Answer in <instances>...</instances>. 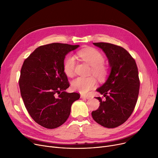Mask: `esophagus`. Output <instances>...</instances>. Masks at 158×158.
<instances>
[{
	"label": "esophagus",
	"mask_w": 158,
	"mask_h": 158,
	"mask_svg": "<svg viewBox=\"0 0 158 158\" xmlns=\"http://www.w3.org/2000/svg\"><path fill=\"white\" fill-rule=\"evenodd\" d=\"M81 98H85V99H89V96H86V95H81Z\"/></svg>",
	"instance_id": "obj_1"
}]
</instances>
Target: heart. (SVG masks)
Wrapping results in <instances>:
<instances>
[{
	"instance_id": "b5f03b06",
	"label": "heart",
	"mask_w": 158,
	"mask_h": 158,
	"mask_svg": "<svg viewBox=\"0 0 158 158\" xmlns=\"http://www.w3.org/2000/svg\"><path fill=\"white\" fill-rule=\"evenodd\" d=\"M80 59L92 66L91 73L97 79L103 80L107 76L108 70L104 63V57L103 55L95 48H88L81 50L77 53ZM76 61L73 56H69L63 64V70L68 77H72L75 74ZM97 85V81L94 77H77L72 81V88L82 94H87Z\"/></svg>"
}]
</instances>
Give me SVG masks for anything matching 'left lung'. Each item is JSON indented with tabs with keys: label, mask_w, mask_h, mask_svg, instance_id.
Listing matches in <instances>:
<instances>
[{
	"label": "left lung",
	"mask_w": 158,
	"mask_h": 158,
	"mask_svg": "<svg viewBox=\"0 0 158 158\" xmlns=\"http://www.w3.org/2000/svg\"><path fill=\"white\" fill-rule=\"evenodd\" d=\"M101 48L111 68L106 81L97 89L106 98L92 111L94 120L107 128L117 127L125 122L135 107L139 89L138 70L135 60L125 48L109 43H94Z\"/></svg>",
	"instance_id": "1"
}]
</instances>
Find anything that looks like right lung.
Instances as JSON below:
<instances>
[{
	"mask_svg": "<svg viewBox=\"0 0 158 158\" xmlns=\"http://www.w3.org/2000/svg\"><path fill=\"white\" fill-rule=\"evenodd\" d=\"M79 45L54 43L36 48L24 61L19 79L20 94L32 118L47 129L61 126L69 117L72 103L80 98L67 93L63 70L65 56Z\"/></svg>",
	"mask_w": 158,
	"mask_h": 158,
	"instance_id": "obj_1",
	"label": "right lung"
}]
</instances>
